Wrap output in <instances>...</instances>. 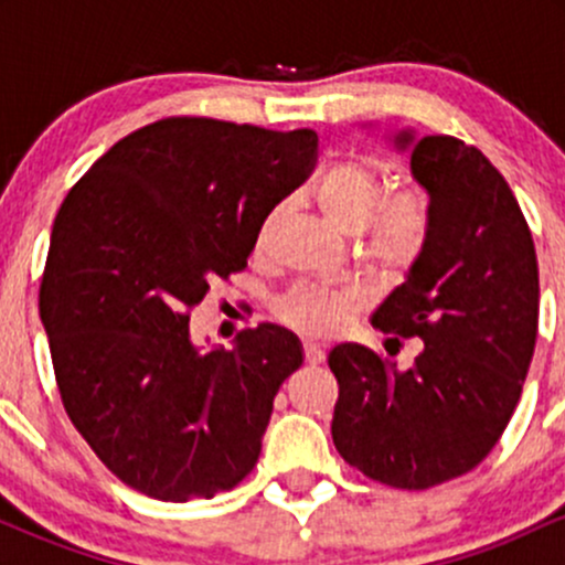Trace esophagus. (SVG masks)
I'll return each instance as SVG.
<instances>
[{"label": "esophagus", "mask_w": 565, "mask_h": 565, "mask_svg": "<svg viewBox=\"0 0 565 565\" xmlns=\"http://www.w3.org/2000/svg\"><path fill=\"white\" fill-rule=\"evenodd\" d=\"M305 364H308V366L323 364V350H321V345H313V342H305Z\"/></svg>", "instance_id": "1"}]
</instances>
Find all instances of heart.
I'll return each instance as SVG.
<instances>
[{
	"label": "heart",
	"instance_id": "obj_1",
	"mask_svg": "<svg viewBox=\"0 0 565 565\" xmlns=\"http://www.w3.org/2000/svg\"><path fill=\"white\" fill-rule=\"evenodd\" d=\"M313 196L319 210L337 228L355 233L364 227V255L380 268H406L423 249L427 236V201L419 193L385 196V183L372 164L361 159L337 161L316 180ZM284 206H274L257 231V246L268 242ZM355 289L302 287L284 297L278 316L305 337H334L359 313Z\"/></svg>",
	"mask_w": 565,
	"mask_h": 565
}]
</instances>
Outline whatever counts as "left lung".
<instances>
[{
	"label": "left lung",
	"mask_w": 565,
	"mask_h": 565,
	"mask_svg": "<svg viewBox=\"0 0 565 565\" xmlns=\"http://www.w3.org/2000/svg\"><path fill=\"white\" fill-rule=\"evenodd\" d=\"M427 193V236L372 327L419 337L408 369L359 342L329 350L340 385L332 438L348 465L395 489H430L483 462L508 427L540 321V268L508 180L449 135H391Z\"/></svg>",
	"instance_id": "1"
}]
</instances>
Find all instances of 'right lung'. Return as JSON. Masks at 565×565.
Here are the masks:
<instances>
[{
  "instance_id": "1",
  "label": "right lung",
  "mask_w": 565,
  "mask_h": 565,
  "mask_svg": "<svg viewBox=\"0 0 565 565\" xmlns=\"http://www.w3.org/2000/svg\"><path fill=\"white\" fill-rule=\"evenodd\" d=\"M319 135L174 116L121 138L57 210L39 316L71 423L119 481L164 502L249 476L295 332L201 348L188 310L246 268L265 215L313 170Z\"/></svg>"
}]
</instances>
